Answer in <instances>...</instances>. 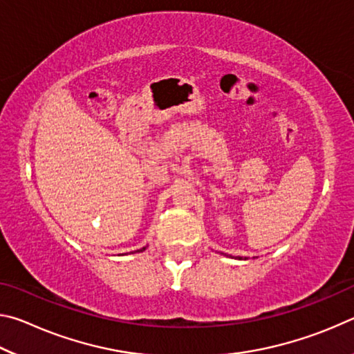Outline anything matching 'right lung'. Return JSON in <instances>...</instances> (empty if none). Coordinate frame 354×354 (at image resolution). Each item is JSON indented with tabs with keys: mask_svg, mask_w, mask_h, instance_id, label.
<instances>
[{
	"mask_svg": "<svg viewBox=\"0 0 354 354\" xmlns=\"http://www.w3.org/2000/svg\"><path fill=\"white\" fill-rule=\"evenodd\" d=\"M143 250H145V247H143V248H142V250H139V251H143Z\"/></svg>",
	"mask_w": 354,
	"mask_h": 354,
	"instance_id": "right-lung-1",
	"label": "right lung"
}]
</instances>
